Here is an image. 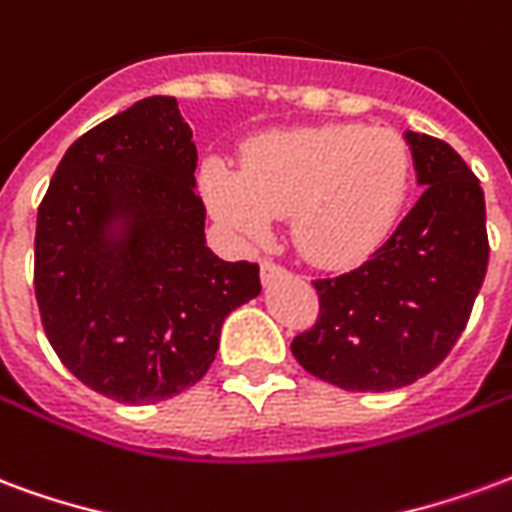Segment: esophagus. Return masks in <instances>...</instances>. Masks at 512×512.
I'll list each match as a JSON object with an SVG mask.
<instances>
[{
    "instance_id": "1",
    "label": "esophagus",
    "mask_w": 512,
    "mask_h": 512,
    "mask_svg": "<svg viewBox=\"0 0 512 512\" xmlns=\"http://www.w3.org/2000/svg\"><path fill=\"white\" fill-rule=\"evenodd\" d=\"M283 275H286V270H283L281 264H275V261H264V264H261V281L264 283L278 281Z\"/></svg>"
}]
</instances>
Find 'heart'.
<instances>
[{
    "instance_id": "heart-1",
    "label": "heart",
    "mask_w": 512,
    "mask_h": 512,
    "mask_svg": "<svg viewBox=\"0 0 512 512\" xmlns=\"http://www.w3.org/2000/svg\"><path fill=\"white\" fill-rule=\"evenodd\" d=\"M412 158L404 138L368 125H319L256 138L242 171L210 158L201 190L242 242H264L289 215L292 240L319 267H352L382 245L404 210Z\"/></svg>"
}]
</instances>
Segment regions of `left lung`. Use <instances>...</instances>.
I'll list each match as a JSON object with an SVG mask.
<instances>
[{"instance_id":"1","label":"left lung","mask_w":512,"mask_h":512,"mask_svg":"<svg viewBox=\"0 0 512 512\" xmlns=\"http://www.w3.org/2000/svg\"><path fill=\"white\" fill-rule=\"evenodd\" d=\"M420 199L357 270L316 281L319 322L297 363L352 393H384L434 371L464 333L488 267L486 199L450 144L406 130Z\"/></svg>"}]
</instances>
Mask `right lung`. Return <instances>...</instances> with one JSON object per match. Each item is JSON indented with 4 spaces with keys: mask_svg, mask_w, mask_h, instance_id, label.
I'll list each match as a JSON object with an SVG mask.
<instances>
[{
    "mask_svg": "<svg viewBox=\"0 0 512 512\" xmlns=\"http://www.w3.org/2000/svg\"><path fill=\"white\" fill-rule=\"evenodd\" d=\"M196 144L177 98L100 122L59 160L37 210L35 297L70 374L158 404L210 371L220 327L259 297V264L207 248Z\"/></svg>",
    "mask_w": 512,
    "mask_h": 512,
    "instance_id": "right-lung-1",
    "label": "right lung"
}]
</instances>
